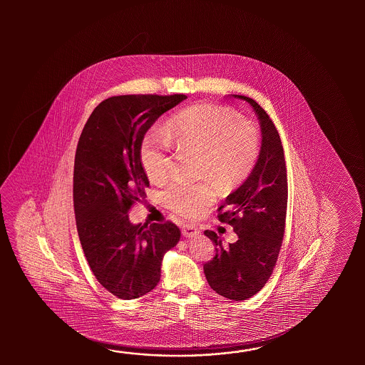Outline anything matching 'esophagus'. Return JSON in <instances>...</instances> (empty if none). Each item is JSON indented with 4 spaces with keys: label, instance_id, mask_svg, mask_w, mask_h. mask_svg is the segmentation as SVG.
Returning a JSON list of instances; mask_svg holds the SVG:
<instances>
[{
    "label": "esophagus",
    "instance_id": "1",
    "mask_svg": "<svg viewBox=\"0 0 365 365\" xmlns=\"http://www.w3.org/2000/svg\"><path fill=\"white\" fill-rule=\"evenodd\" d=\"M200 233L198 231V228L193 225H185L182 227V235L185 236V237H193V236H197Z\"/></svg>",
    "mask_w": 365,
    "mask_h": 365
}]
</instances>
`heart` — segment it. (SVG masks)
<instances>
[{
	"mask_svg": "<svg viewBox=\"0 0 365 365\" xmlns=\"http://www.w3.org/2000/svg\"><path fill=\"white\" fill-rule=\"evenodd\" d=\"M173 146L201 154L200 182L175 181L164 190L168 209L195 217L217 198L214 182L240 184L253 171L259 155L261 134L257 125L232 107L201 103L182 109L164 129L148 130L140 148V164L151 181H163L172 168Z\"/></svg>",
	"mask_w": 365,
	"mask_h": 365,
	"instance_id": "b5f03b06",
	"label": "heart"
}]
</instances>
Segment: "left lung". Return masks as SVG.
Masks as SVG:
<instances>
[{"instance_id": "1", "label": "left lung", "mask_w": 365, "mask_h": 365, "mask_svg": "<svg viewBox=\"0 0 365 365\" xmlns=\"http://www.w3.org/2000/svg\"><path fill=\"white\" fill-rule=\"evenodd\" d=\"M256 110L262 145L252 173L227 197L217 219L232 225L237 241L223 247L214 231L205 235L215 245V256L203 264L210 287L230 300L256 295L269 278L279 256L287 214V170L279 133L264 108L248 96L235 95Z\"/></svg>"}]
</instances>
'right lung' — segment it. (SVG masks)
<instances>
[{"label":"right lung","mask_w":365,"mask_h":365,"mask_svg":"<svg viewBox=\"0 0 365 365\" xmlns=\"http://www.w3.org/2000/svg\"><path fill=\"white\" fill-rule=\"evenodd\" d=\"M184 99V93L112 96L93 109L78 140L73 176L78 236L95 278L123 300L156 287L163 256L180 240L175 223L132 225L129 210L150 185L140 164L142 140Z\"/></svg>","instance_id":"1"}]
</instances>
